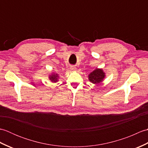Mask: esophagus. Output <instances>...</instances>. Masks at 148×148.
Instances as JSON below:
<instances>
[{
  "label": "esophagus",
  "mask_w": 148,
  "mask_h": 148,
  "mask_svg": "<svg viewBox=\"0 0 148 148\" xmlns=\"http://www.w3.org/2000/svg\"><path fill=\"white\" fill-rule=\"evenodd\" d=\"M76 67H74V66H71V69L72 71H74V70H76Z\"/></svg>",
  "instance_id": "1"
}]
</instances>
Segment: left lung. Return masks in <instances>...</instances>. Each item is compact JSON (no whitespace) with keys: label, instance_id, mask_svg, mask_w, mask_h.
Wrapping results in <instances>:
<instances>
[{"label":"left lung","instance_id":"1","mask_svg":"<svg viewBox=\"0 0 148 148\" xmlns=\"http://www.w3.org/2000/svg\"><path fill=\"white\" fill-rule=\"evenodd\" d=\"M105 77V73H103L102 69H97L92 72H91L89 75V80L93 84H99L102 82L103 78Z\"/></svg>","mask_w":148,"mask_h":148}]
</instances>
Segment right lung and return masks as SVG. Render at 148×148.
<instances>
[{"label": "right lung", "mask_w": 148, "mask_h": 148, "mask_svg": "<svg viewBox=\"0 0 148 148\" xmlns=\"http://www.w3.org/2000/svg\"><path fill=\"white\" fill-rule=\"evenodd\" d=\"M58 76H57V74H52V76H50L49 79L52 82H56L57 81Z\"/></svg>", "instance_id": "add662e5"}]
</instances>
